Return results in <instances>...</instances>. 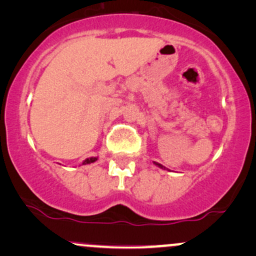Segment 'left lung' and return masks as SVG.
Masks as SVG:
<instances>
[{
  "instance_id": "1",
  "label": "left lung",
  "mask_w": 256,
  "mask_h": 256,
  "mask_svg": "<svg viewBox=\"0 0 256 256\" xmlns=\"http://www.w3.org/2000/svg\"><path fill=\"white\" fill-rule=\"evenodd\" d=\"M155 164V165H156L158 167H160V168H164V170H165V167H164L162 165H160V164H158V162H154Z\"/></svg>"
}]
</instances>
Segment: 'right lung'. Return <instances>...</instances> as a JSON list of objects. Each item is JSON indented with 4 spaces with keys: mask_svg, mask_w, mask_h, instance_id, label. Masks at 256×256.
<instances>
[{
    "mask_svg": "<svg viewBox=\"0 0 256 256\" xmlns=\"http://www.w3.org/2000/svg\"><path fill=\"white\" fill-rule=\"evenodd\" d=\"M96 160H98V158H85V160L83 161V164H82V165H88V164H92V162H95Z\"/></svg>",
    "mask_w": 256,
    "mask_h": 256,
    "instance_id": "obj_1",
    "label": "right lung"
}]
</instances>
